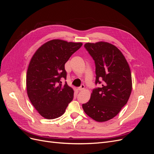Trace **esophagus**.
Returning a JSON list of instances; mask_svg holds the SVG:
<instances>
[{
	"label": "esophagus",
	"instance_id": "1",
	"mask_svg": "<svg viewBox=\"0 0 154 154\" xmlns=\"http://www.w3.org/2000/svg\"><path fill=\"white\" fill-rule=\"evenodd\" d=\"M84 88H85V85H82L80 87L78 88V90L79 91H82L83 90H84Z\"/></svg>",
	"mask_w": 154,
	"mask_h": 154
}]
</instances>
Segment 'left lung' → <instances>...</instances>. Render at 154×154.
<instances>
[{"mask_svg":"<svg viewBox=\"0 0 154 154\" xmlns=\"http://www.w3.org/2000/svg\"><path fill=\"white\" fill-rule=\"evenodd\" d=\"M84 48L96 67L95 84L91 99L83 104L85 112L96 122L112 119L127 104L132 91V76L122 53L114 45L100 42Z\"/></svg>","mask_w":154,"mask_h":154,"instance_id":"8db88e82","label":"left lung"}]
</instances>
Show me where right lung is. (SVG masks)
I'll return each mask as SVG.
<instances>
[{"instance_id":"1","label":"right lung","mask_w":154,"mask_h":154,"mask_svg":"<svg viewBox=\"0 0 154 154\" xmlns=\"http://www.w3.org/2000/svg\"><path fill=\"white\" fill-rule=\"evenodd\" d=\"M82 43L52 40L39 48L32 56L26 76L27 92L32 105L44 118L49 119L63 115L74 97L67 82L66 63Z\"/></svg>"}]
</instances>
